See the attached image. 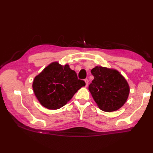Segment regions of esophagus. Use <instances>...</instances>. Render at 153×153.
<instances>
[{"mask_svg":"<svg viewBox=\"0 0 153 153\" xmlns=\"http://www.w3.org/2000/svg\"><path fill=\"white\" fill-rule=\"evenodd\" d=\"M84 81H85V86L86 87H87V85H88V84H89V80L88 79H87V78H85V79L84 80Z\"/></svg>","mask_w":153,"mask_h":153,"instance_id":"esophagus-1","label":"esophagus"}]
</instances>
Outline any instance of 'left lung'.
I'll return each mask as SVG.
<instances>
[{
  "instance_id": "1",
  "label": "left lung",
  "mask_w": 153,
  "mask_h": 153,
  "mask_svg": "<svg viewBox=\"0 0 153 153\" xmlns=\"http://www.w3.org/2000/svg\"><path fill=\"white\" fill-rule=\"evenodd\" d=\"M91 72L94 80L89 90L99 108L110 112L122 107L129 93L126 79L115 69L105 67L96 66Z\"/></svg>"
}]
</instances>
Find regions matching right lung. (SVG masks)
<instances>
[{
    "label": "right lung",
    "instance_id": "1",
    "mask_svg": "<svg viewBox=\"0 0 153 153\" xmlns=\"http://www.w3.org/2000/svg\"><path fill=\"white\" fill-rule=\"evenodd\" d=\"M85 85V82L78 79L68 64L62 66L54 62L34 78L32 88L41 105L56 110L65 105Z\"/></svg>",
    "mask_w": 153,
    "mask_h": 153
}]
</instances>
